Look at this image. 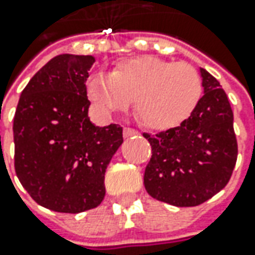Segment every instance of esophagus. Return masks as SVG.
<instances>
[{
	"label": "esophagus",
	"mask_w": 255,
	"mask_h": 255,
	"mask_svg": "<svg viewBox=\"0 0 255 255\" xmlns=\"http://www.w3.org/2000/svg\"><path fill=\"white\" fill-rule=\"evenodd\" d=\"M136 134H139V132L132 129V128H125L123 129V137H132V136H136Z\"/></svg>",
	"instance_id": "esophagus-1"
}]
</instances>
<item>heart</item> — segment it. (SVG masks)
Wrapping results in <instances>:
<instances>
[{"label":"heart","mask_w":255,"mask_h":255,"mask_svg":"<svg viewBox=\"0 0 255 255\" xmlns=\"http://www.w3.org/2000/svg\"><path fill=\"white\" fill-rule=\"evenodd\" d=\"M89 101L103 113L126 111L134 99V115L149 129L166 130L187 121L203 95L197 69L152 55L128 58L111 72H95L85 82Z\"/></svg>","instance_id":"1"}]
</instances>
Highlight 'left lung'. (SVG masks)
Instances as JSON below:
<instances>
[{
  "mask_svg": "<svg viewBox=\"0 0 255 255\" xmlns=\"http://www.w3.org/2000/svg\"><path fill=\"white\" fill-rule=\"evenodd\" d=\"M204 93L180 126L143 136L152 146L144 189L153 199L193 207L226 187L237 162L233 111L219 81L200 68Z\"/></svg>",
  "mask_w": 255,
  "mask_h": 255,
  "instance_id": "obj_1",
  "label": "left lung"
}]
</instances>
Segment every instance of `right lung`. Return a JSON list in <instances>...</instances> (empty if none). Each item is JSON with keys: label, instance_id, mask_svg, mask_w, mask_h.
<instances>
[{"label": "right lung", "instance_id": "1", "mask_svg": "<svg viewBox=\"0 0 255 255\" xmlns=\"http://www.w3.org/2000/svg\"><path fill=\"white\" fill-rule=\"evenodd\" d=\"M95 58L62 54L21 93L14 116L15 173L39 206L58 213L98 207L105 171L123 143L122 128L95 126L85 82Z\"/></svg>", "mask_w": 255, "mask_h": 255}]
</instances>
